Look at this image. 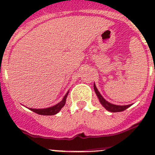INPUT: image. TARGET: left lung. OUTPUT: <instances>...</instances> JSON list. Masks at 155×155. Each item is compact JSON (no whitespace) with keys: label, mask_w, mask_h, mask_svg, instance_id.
I'll return each mask as SVG.
<instances>
[{"label":"left lung","mask_w":155,"mask_h":155,"mask_svg":"<svg viewBox=\"0 0 155 155\" xmlns=\"http://www.w3.org/2000/svg\"><path fill=\"white\" fill-rule=\"evenodd\" d=\"M94 91H95L96 94H97V97H98L99 102L100 103L102 104V105L105 107L106 110H108V111L110 112H120V111H123L125 110V109H127L128 107H129L131 105H114V104L110 103V102H107V100H105V99L103 98L102 95L100 94V93L99 92L98 89L96 87V84H94Z\"/></svg>","instance_id":"1"}]
</instances>
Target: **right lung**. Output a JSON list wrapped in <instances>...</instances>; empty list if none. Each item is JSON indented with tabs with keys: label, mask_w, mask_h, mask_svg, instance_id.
<instances>
[{
	"label": "right lung",
	"mask_w": 155,
	"mask_h": 155,
	"mask_svg": "<svg viewBox=\"0 0 155 155\" xmlns=\"http://www.w3.org/2000/svg\"><path fill=\"white\" fill-rule=\"evenodd\" d=\"M68 93H69V91L67 92V94H65L64 97H63L62 100L60 102L57 103L56 105H53V106L47 107V108H29L32 111L35 112V113L38 114L40 115H47V116H49V115H55L57 113L61 110V109L64 106L65 103H66V99L67 97H68Z\"/></svg>",
	"instance_id": "1"
}]
</instances>
